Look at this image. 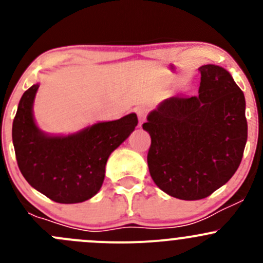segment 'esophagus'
<instances>
[{"label": "esophagus", "instance_id": "34e87169", "mask_svg": "<svg viewBox=\"0 0 263 263\" xmlns=\"http://www.w3.org/2000/svg\"><path fill=\"white\" fill-rule=\"evenodd\" d=\"M136 113H137V117H139L140 126H142V123H144L145 119H146V109H145L144 107H139L136 108Z\"/></svg>", "mask_w": 263, "mask_h": 263}]
</instances>
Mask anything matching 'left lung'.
Returning a JSON list of instances; mask_svg holds the SVG:
<instances>
[{"instance_id":"left-lung-1","label":"left lung","mask_w":263,"mask_h":263,"mask_svg":"<svg viewBox=\"0 0 263 263\" xmlns=\"http://www.w3.org/2000/svg\"><path fill=\"white\" fill-rule=\"evenodd\" d=\"M198 97L163 100L148 113L150 176L172 197L205 198L237 172L247 142L245 94L232 75L203 65Z\"/></svg>"}]
</instances>
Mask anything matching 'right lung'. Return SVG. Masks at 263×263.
Listing matches in <instances>:
<instances>
[{"label":"right lung","mask_w":263,"mask_h":263,"mask_svg":"<svg viewBox=\"0 0 263 263\" xmlns=\"http://www.w3.org/2000/svg\"><path fill=\"white\" fill-rule=\"evenodd\" d=\"M38 89L34 84L24 92L12 123L18 169L31 187L52 201L84 202L99 192L108 158L134 132L137 116L98 122L65 136L48 135L34 119Z\"/></svg>","instance_id":"add662e5"}]
</instances>
